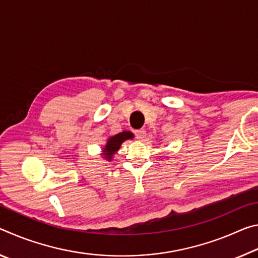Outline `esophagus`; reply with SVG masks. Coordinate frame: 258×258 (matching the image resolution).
I'll return each instance as SVG.
<instances>
[{
  "label": "esophagus",
  "mask_w": 258,
  "mask_h": 258,
  "mask_svg": "<svg viewBox=\"0 0 258 258\" xmlns=\"http://www.w3.org/2000/svg\"><path fill=\"white\" fill-rule=\"evenodd\" d=\"M135 136H136V138L139 139V141H143L146 136V132L144 129H138L135 132Z\"/></svg>",
  "instance_id": "1"
}]
</instances>
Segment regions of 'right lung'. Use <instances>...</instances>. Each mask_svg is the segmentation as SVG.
Wrapping results in <instances>:
<instances>
[{
  "label": "right lung",
  "instance_id": "obj_1",
  "mask_svg": "<svg viewBox=\"0 0 258 258\" xmlns=\"http://www.w3.org/2000/svg\"><path fill=\"white\" fill-rule=\"evenodd\" d=\"M133 137H134V135L130 132H123V133H120V134L115 135V136L109 138L107 141L106 146H105V149H104L105 157H106V159L111 160L112 155L120 149L122 143H123L125 139H130Z\"/></svg>",
  "mask_w": 258,
  "mask_h": 258
}]
</instances>
